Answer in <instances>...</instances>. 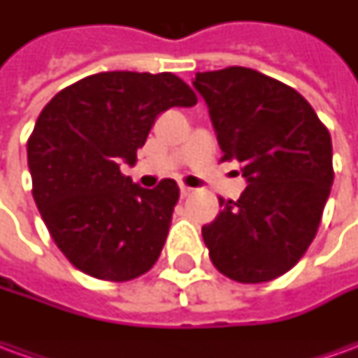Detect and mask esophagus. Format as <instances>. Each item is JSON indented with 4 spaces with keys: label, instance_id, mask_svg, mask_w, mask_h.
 <instances>
[{
    "label": "esophagus",
    "instance_id": "esophagus-1",
    "mask_svg": "<svg viewBox=\"0 0 358 358\" xmlns=\"http://www.w3.org/2000/svg\"><path fill=\"white\" fill-rule=\"evenodd\" d=\"M192 192H194V189H192L189 186H186V184H180V195H182V197H187Z\"/></svg>",
    "mask_w": 358,
    "mask_h": 358
}]
</instances>
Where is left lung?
<instances>
[{
  "label": "left lung",
  "mask_w": 358,
  "mask_h": 358,
  "mask_svg": "<svg viewBox=\"0 0 358 358\" xmlns=\"http://www.w3.org/2000/svg\"><path fill=\"white\" fill-rule=\"evenodd\" d=\"M222 161L236 159L248 182L238 201L201 228L224 276L261 284L295 266L315 240L334 182L331 138L308 101L245 66L195 74Z\"/></svg>",
  "instance_id": "obj_1"
}]
</instances>
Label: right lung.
<instances>
[{"mask_svg": "<svg viewBox=\"0 0 358 358\" xmlns=\"http://www.w3.org/2000/svg\"><path fill=\"white\" fill-rule=\"evenodd\" d=\"M194 90L171 73H99L51 99L28 138L32 195L51 238L84 274L126 282L161 255L178 186L153 189L120 172L134 166L163 110L192 107Z\"/></svg>", "mask_w": 358, "mask_h": 358, "instance_id": "add662e5", "label": "right lung"}]
</instances>
